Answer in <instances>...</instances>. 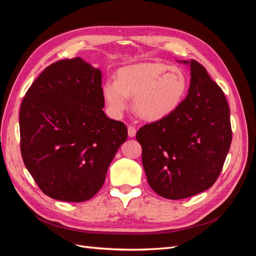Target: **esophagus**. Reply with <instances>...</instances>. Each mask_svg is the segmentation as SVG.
<instances>
[{
  "label": "esophagus",
  "instance_id": "34e87169",
  "mask_svg": "<svg viewBox=\"0 0 256 256\" xmlns=\"http://www.w3.org/2000/svg\"><path fill=\"white\" fill-rule=\"evenodd\" d=\"M136 127H134V126H132V125L128 126V136H129V138H134V136H136Z\"/></svg>",
  "mask_w": 256,
  "mask_h": 256
}]
</instances>
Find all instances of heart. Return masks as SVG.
<instances>
[{
    "instance_id": "heart-1",
    "label": "heart",
    "mask_w": 256,
    "mask_h": 256,
    "mask_svg": "<svg viewBox=\"0 0 256 256\" xmlns=\"http://www.w3.org/2000/svg\"><path fill=\"white\" fill-rule=\"evenodd\" d=\"M188 79L180 68L161 63H144L122 68L118 81H106L104 97L110 112L118 118L134 96L136 113L146 120H159L173 113L182 102Z\"/></svg>"
}]
</instances>
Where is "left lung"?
<instances>
[{"instance_id":"1","label":"left lung","mask_w":256,"mask_h":256,"mask_svg":"<svg viewBox=\"0 0 256 256\" xmlns=\"http://www.w3.org/2000/svg\"><path fill=\"white\" fill-rule=\"evenodd\" d=\"M190 64L187 97L166 118L138 129L142 162L150 188L180 200L209 189L218 180L232 142L230 108L221 88L198 62Z\"/></svg>"}]
</instances>
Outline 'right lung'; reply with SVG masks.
<instances>
[{"instance_id": "1", "label": "right lung", "mask_w": 256, "mask_h": 256, "mask_svg": "<svg viewBox=\"0 0 256 256\" xmlns=\"http://www.w3.org/2000/svg\"><path fill=\"white\" fill-rule=\"evenodd\" d=\"M102 72L80 58L51 64L22 100L23 162L52 198L84 202L102 189L108 168L127 140L125 124L102 111Z\"/></svg>"}]
</instances>
